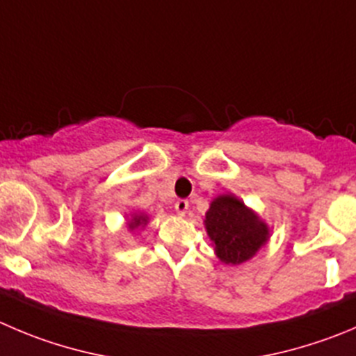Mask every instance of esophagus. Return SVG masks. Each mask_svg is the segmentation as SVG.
<instances>
[{"mask_svg": "<svg viewBox=\"0 0 356 356\" xmlns=\"http://www.w3.org/2000/svg\"><path fill=\"white\" fill-rule=\"evenodd\" d=\"M175 209L178 215L185 216V213H187L188 209V201H185V199H178V201L175 202Z\"/></svg>", "mask_w": 356, "mask_h": 356, "instance_id": "esophagus-1", "label": "esophagus"}]
</instances>
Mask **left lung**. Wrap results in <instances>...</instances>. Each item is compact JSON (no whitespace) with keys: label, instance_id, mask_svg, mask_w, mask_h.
<instances>
[{"label":"left lung","instance_id":"8db88e82","mask_svg":"<svg viewBox=\"0 0 356 356\" xmlns=\"http://www.w3.org/2000/svg\"><path fill=\"white\" fill-rule=\"evenodd\" d=\"M204 229L215 255L225 266L248 262L269 243L270 229L238 195L227 192L209 202Z\"/></svg>","mask_w":356,"mask_h":356}]
</instances>
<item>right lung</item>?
Returning a JSON list of instances; mask_svg holds the SVG:
<instances>
[{
    "label": "right lung",
    "instance_id": "right-lung-1",
    "mask_svg": "<svg viewBox=\"0 0 356 356\" xmlns=\"http://www.w3.org/2000/svg\"><path fill=\"white\" fill-rule=\"evenodd\" d=\"M148 222H150V216H148L147 213L134 211V213H131V216L127 218L125 225H127L129 232H136V231H140V229H145V225H147Z\"/></svg>",
    "mask_w": 356,
    "mask_h": 356
}]
</instances>
